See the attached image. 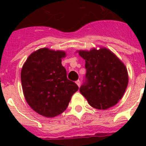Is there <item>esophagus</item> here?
<instances>
[{"label":"esophagus","instance_id":"esophagus-1","mask_svg":"<svg viewBox=\"0 0 146 146\" xmlns=\"http://www.w3.org/2000/svg\"><path fill=\"white\" fill-rule=\"evenodd\" d=\"M76 85H77L78 86L80 87V80H77V81H76Z\"/></svg>","mask_w":146,"mask_h":146}]
</instances>
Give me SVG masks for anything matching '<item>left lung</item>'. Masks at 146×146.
<instances>
[{"label": "left lung", "mask_w": 146, "mask_h": 146, "mask_svg": "<svg viewBox=\"0 0 146 146\" xmlns=\"http://www.w3.org/2000/svg\"><path fill=\"white\" fill-rule=\"evenodd\" d=\"M86 61V82L80 87V93L89 104L96 109L114 106L123 96L128 85L127 69L111 50H77Z\"/></svg>", "instance_id": "obj_1"}]
</instances>
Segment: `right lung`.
I'll list each match as a JSON object with an SVG mask.
<instances>
[{"label":"right lung","mask_w":146,"mask_h":146,"mask_svg":"<svg viewBox=\"0 0 146 146\" xmlns=\"http://www.w3.org/2000/svg\"><path fill=\"white\" fill-rule=\"evenodd\" d=\"M65 57L64 50L40 48L29 56L22 68V88L26 102L33 111L46 117L63 113L79 89L66 77V69L61 64Z\"/></svg>","instance_id":"add662e5"}]
</instances>
